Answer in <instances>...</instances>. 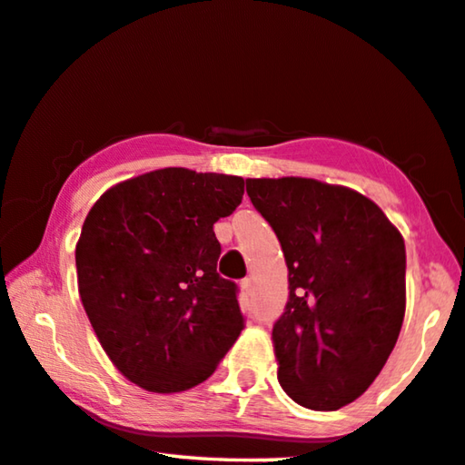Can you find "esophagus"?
Returning <instances> with one entry per match:
<instances>
[{
    "mask_svg": "<svg viewBox=\"0 0 465 465\" xmlns=\"http://www.w3.org/2000/svg\"><path fill=\"white\" fill-rule=\"evenodd\" d=\"M240 287H242V292L246 293V296H252V282H250V279H242Z\"/></svg>",
    "mask_w": 465,
    "mask_h": 465,
    "instance_id": "obj_1",
    "label": "esophagus"
}]
</instances>
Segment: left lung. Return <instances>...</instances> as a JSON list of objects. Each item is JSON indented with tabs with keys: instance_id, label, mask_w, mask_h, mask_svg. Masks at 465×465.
<instances>
[{
	"instance_id": "obj_1",
	"label": "left lung",
	"mask_w": 465,
	"mask_h": 465,
	"mask_svg": "<svg viewBox=\"0 0 465 465\" xmlns=\"http://www.w3.org/2000/svg\"><path fill=\"white\" fill-rule=\"evenodd\" d=\"M282 244L290 298L272 327L293 401L333 411L385 366L405 314V244L371 198L311 178L246 180Z\"/></svg>"
}]
</instances>
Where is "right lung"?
Returning <instances> with one entry per match:
<instances>
[{
	"label": "right lung",
	"mask_w": 465,
	"mask_h": 465,
	"mask_svg": "<svg viewBox=\"0 0 465 465\" xmlns=\"http://www.w3.org/2000/svg\"><path fill=\"white\" fill-rule=\"evenodd\" d=\"M242 196L238 175L165 167L115 183L88 211L76 244L80 300L109 360L146 391L206 381L244 329L213 232Z\"/></svg>",
	"instance_id": "1"
}]
</instances>
